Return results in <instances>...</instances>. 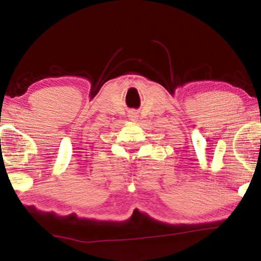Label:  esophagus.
Here are the masks:
<instances>
[{
  "instance_id": "obj_1",
  "label": "esophagus",
  "mask_w": 261,
  "mask_h": 261,
  "mask_svg": "<svg viewBox=\"0 0 261 261\" xmlns=\"http://www.w3.org/2000/svg\"><path fill=\"white\" fill-rule=\"evenodd\" d=\"M128 117L131 118V120H135V119H136V118L138 117L137 112H136V111H133V112H131V113H130V115H128Z\"/></svg>"
}]
</instances>
